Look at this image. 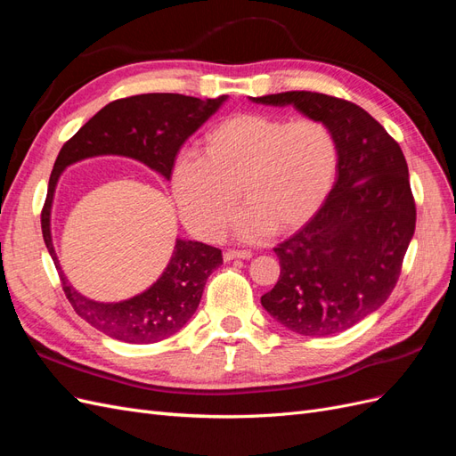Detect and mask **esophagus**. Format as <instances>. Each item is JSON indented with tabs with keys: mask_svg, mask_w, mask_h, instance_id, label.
<instances>
[{
	"mask_svg": "<svg viewBox=\"0 0 456 456\" xmlns=\"http://www.w3.org/2000/svg\"><path fill=\"white\" fill-rule=\"evenodd\" d=\"M253 256V253L249 251V249H230V251H226L224 253V260L226 262H230V260H247V258H251Z\"/></svg>",
	"mask_w": 456,
	"mask_h": 456,
	"instance_id": "34e87169",
	"label": "esophagus"
}]
</instances>
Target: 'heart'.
<instances>
[{
  "label": "heart",
  "mask_w": 456,
  "mask_h": 456,
  "mask_svg": "<svg viewBox=\"0 0 456 456\" xmlns=\"http://www.w3.org/2000/svg\"><path fill=\"white\" fill-rule=\"evenodd\" d=\"M340 150L335 133L315 118L236 114L205 133L201 156H183L173 194L184 223L203 240L223 238L240 207L243 238L289 233L317 215L335 188Z\"/></svg>",
  "instance_id": "b5f03b06"
}]
</instances>
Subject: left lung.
<instances>
[{
	"mask_svg": "<svg viewBox=\"0 0 456 456\" xmlns=\"http://www.w3.org/2000/svg\"><path fill=\"white\" fill-rule=\"evenodd\" d=\"M293 104L338 141V178L310 223L275 247L281 273L262 295L266 312L306 337L342 333L379 310L399 280L417 224L402 148L362 106L337 96L287 91L253 99Z\"/></svg>",
	"mask_w": 456,
	"mask_h": 456,
	"instance_id": "8db88e82",
	"label": "left lung"
}]
</instances>
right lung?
Masks as SVG:
<instances>
[{"instance_id":"obj_1","label":"right lung","mask_w":456,"mask_h":456,"mask_svg":"<svg viewBox=\"0 0 456 456\" xmlns=\"http://www.w3.org/2000/svg\"><path fill=\"white\" fill-rule=\"evenodd\" d=\"M224 101L226 96L201 101L176 93H148L118 99L96 112L61 148L41 209V232L59 270L66 298L76 314L101 333L131 344H151L175 335L198 310L207 278L223 265V251L200 241L176 240L167 268L148 291L116 305L81 297L61 272L51 243V203L61 173L79 159L118 154L139 159L169 178L178 148Z\"/></svg>"}]
</instances>
